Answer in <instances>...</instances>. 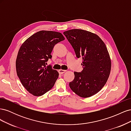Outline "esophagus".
Returning <instances> with one entry per match:
<instances>
[{
  "instance_id": "1",
  "label": "esophagus",
  "mask_w": 131,
  "mask_h": 131,
  "mask_svg": "<svg viewBox=\"0 0 131 131\" xmlns=\"http://www.w3.org/2000/svg\"><path fill=\"white\" fill-rule=\"evenodd\" d=\"M66 70H65L60 69V70H58V73H59V74H63V73H64L66 72Z\"/></svg>"
}]
</instances>
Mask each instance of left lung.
I'll return each mask as SVG.
<instances>
[{"instance_id":"1","label":"left lung","mask_w":131,"mask_h":131,"mask_svg":"<svg viewBox=\"0 0 131 131\" xmlns=\"http://www.w3.org/2000/svg\"><path fill=\"white\" fill-rule=\"evenodd\" d=\"M63 34L77 57L83 59V70L74 72L70 88L80 97L92 96L103 88L110 73L111 61L105 43L97 35L82 29H71Z\"/></svg>"}]
</instances>
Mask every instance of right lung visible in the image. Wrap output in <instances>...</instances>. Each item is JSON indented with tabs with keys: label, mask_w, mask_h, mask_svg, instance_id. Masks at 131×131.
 Segmentation results:
<instances>
[{
	"label": "right lung",
	"mask_w": 131,
	"mask_h": 131,
	"mask_svg": "<svg viewBox=\"0 0 131 131\" xmlns=\"http://www.w3.org/2000/svg\"><path fill=\"white\" fill-rule=\"evenodd\" d=\"M64 39L61 33L41 30L21 45L16 61L17 74L22 85L34 96H42L54 86L59 74L46 63L52 58L54 46Z\"/></svg>",
	"instance_id": "add662e5"
}]
</instances>
